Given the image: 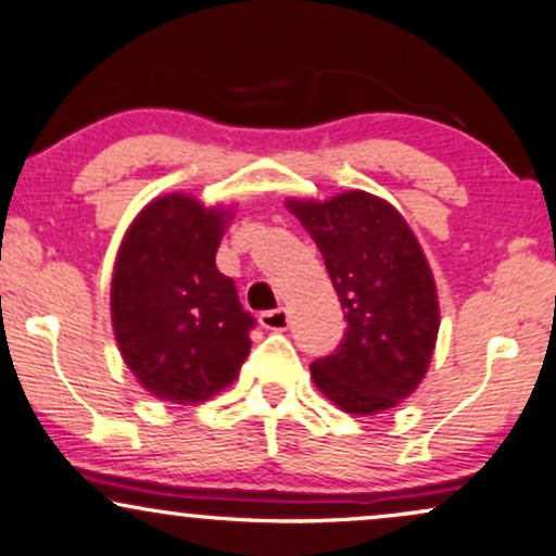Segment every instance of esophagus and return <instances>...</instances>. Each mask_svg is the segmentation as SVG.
Wrapping results in <instances>:
<instances>
[{
  "mask_svg": "<svg viewBox=\"0 0 556 556\" xmlns=\"http://www.w3.org/2000/svg\"><path fill=\"white\" fill-rule=\"evenodd\" d=\"M258 323H262V328L266 330H285L287 323H290V313L285 311V307H277V311H266L258 315Z\"/></svg>",
  "mask_w": 556,
  "mask_h": 556,
  "instance_id": "34e87169",
  "label": "esophagus"
}]
</instances>
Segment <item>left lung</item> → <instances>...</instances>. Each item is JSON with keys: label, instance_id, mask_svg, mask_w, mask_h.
I'll list each match as a JSON object with an SVG mask.
<instances>
[{"label": "left lung", "instance_id": "left-lung-1", "mask_svg": "<svg viewBox=\"0 0 556 556\" xmlns=\"http://www.w3.org/2000/svg\"><path fill=\"white\" fill-rule=\"evenodd\" d=\"M339 292L346 333L311 364L313 382L351 416L390 410L418 388L439 336L431 266L403 215L369 192L290 200Z\"/></svg>", "mask_w": 556, "mask_h": 556}]
</instances>
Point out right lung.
Listing matches in <instances>:
<instances>
[{"instance_id": "right-lung-1", "label": "right lung", "mask_w": 556, "mask_h": 556, "mask_svg": "<svg viewBox=\"0 0 556 556\" xmlns=\"http://www.w3.org/2000/svg\"><path fill=\"white\" fill-rule=\"evenodd\" d=\"M226 210L166 194L140 210L112 271V328L128 369L166 403L228 388L251 351L254 315L217 271Z\"/></svg>"}]
</instances>
